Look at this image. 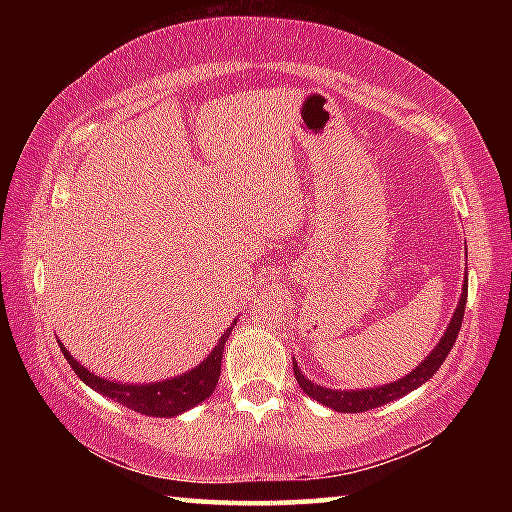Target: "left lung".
Listing matches in <instances>:
<instances>
[{
    "label": "left lung",
    "instance_id": "8db88e82",
    "mask_svg": "<svg viewBox=\"0 0 512 512\" xmlns=\"http://www.w3.org/2000/svg\"><path fill=\"white\" fill-rule=\"evenodd\" d=\"M465 302H467V280L463 284L461 298H458L452 320H449L445 334L440 336L436 348L424 357V361H420V366H415L411 372H406L402 379H395L391 384H381L375 388H350V391H341V388H325L320 384H314L309 377L302 375V370L296 361H293V375H296L300 388L311 397V400H316L318 404H323L327 409H334L339 413H363V411L377 409L381 404L400 400V397L409 395L411 391H415V388H420L424 381H429L433 375H436V370L443 366L449 350L454 348L458 329H461Z\"/></svg>",
    "mask_w": 512,
    "mask_h": 512
}]
</instances>
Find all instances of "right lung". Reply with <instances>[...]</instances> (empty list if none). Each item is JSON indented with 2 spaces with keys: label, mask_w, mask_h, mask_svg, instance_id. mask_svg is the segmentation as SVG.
<instances>
[{
  "label": "right lung",
  "mask_w": 512,
  "mask_h": 512,
  "mask_svg": "<svg viewBox=\"0 0 512 512\" xmlns=\"http://www.w3.org/2000/svg\"><path fill=\"white\" fill-rule=\"evenodd\" d=\"M235 325L237 320H232V325L221 334V339L214 345V350L207 354L198 366L183 372V375L162 381H149V384H126V381H112L108 377L94 375L92 370L85 368L81 361H76L72 354H69V350L60 343V339L58 345L60 352L65 354L69 366H72V370L81 377L83 384L90 386L92 391H97L103 397H110V400H115L117 404L142 415H151V418H173V415L194 409L196 404L205 402L207 397L214 393L221 375L225 341L230 339V332Z\"/></svg>",
  "instance_id": "right-lung-1"
}]
</instances>
